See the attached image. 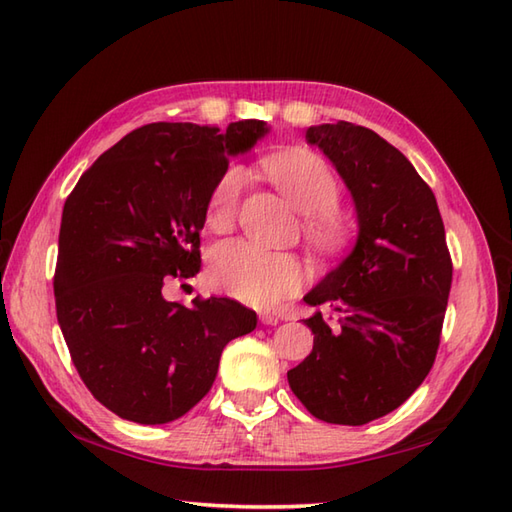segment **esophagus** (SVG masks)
Here are the masks:
<instances>
[{"label": "esophagus", "instance_id": "34e87169", "mask_svg": "<svg viewBox=\"0 0 512 512\" xmlns=\"http://www.w3.org/2000/svg\"><path fill=\"white\" fill-rule=\"evenodd\" d=\"M259 320H261V325H277L279 323V318L270 312H261Z\"/></svg>", "mask_w": 512, "mask_h": 512}]
</instances>
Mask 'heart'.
I'll use <instances>...</instances> for the list:
<instances>
[{"label":"heart","instance_id":"heart-1","mask_svg":"<svg viewBox=\"0 0 512 512\" xmlns=\"http://www.w3.org/2000/svg\"><path fill=\"white\" fill-rule=\"evenodd\" d=\"M266 170L290 205L303 213V235L316 251H336L347 242L349 227L336 209L340 183L329 165L312 152H290L270 159ZM244 187V172L227 168L211 189L207 224L213 231H229ZM209 277L218 290L233 299L272 307L301 288L303 268L288 253L264 251L244 240H229L213 248Z\"/></svg>","mask_w":512,"mask_h":512}]
</instances>
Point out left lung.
Returning a JSON list of instances; mask_svg holds the SVG:
<instances>
[{
  "mask_svg": "<svg viewBox=\"0 0 512 512\" xmlns=\"http://www.w3.org/2000/svg\"><path fill=\"white\" fill-rule=\"evenodd\" d=\"M351 192L358 240L340 266L303 296L342 314L305 318L314 349L288 371L290 388L316 419L364 425L397 410L434 364L451 288V257L432 189L371 128L310 126Z\"/></svg>",
  "mask_w": 512,
  "mask_h": 512,
  "instance_id": "left-lung-1",
  "label": "left lung"
}]
</instances>
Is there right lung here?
Instances as JSON below:
<instances>
[{
  "label": "right lung",
  "mask_w": 512,
  "mask_h": 512,
  "mask_svg": "<svg viewBox=\"0 0 512 512\" xmlns=\"http://www.w3.org/2000/svg\"><path fill=\"white\" fill-rule=\"evenodd\" d=\"M261 120L146 124L98 157L65 200L54 296L58 325L91 395L117 417L170 423L207 395L227 344L257 327L233 299L163 296L200 270L211 189Z\"/></svg>",
  "instance_id": "1"
}]
</instances>
